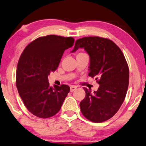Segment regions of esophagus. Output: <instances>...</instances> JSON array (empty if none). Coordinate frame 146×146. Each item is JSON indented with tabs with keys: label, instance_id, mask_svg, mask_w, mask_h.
<instances>
[{
	"label": "esophagus",
	"instance_id": "1",
	"mask_svg": "<svg viewBox=\"0 0 146 146\" xmlns=\"http://www.w3.org/2000/svg\"><path fill=\"white\" fill-rule=\"evenodd\" d=\"M76 88H77V86H70V91H71V92H73V91L75 90Z\"/></svg>",
	"mask_w": 146,
	"mask_h": 146
}]
</instances>
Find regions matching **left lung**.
Here are the masks:
<instances>
[{
    "mask_svg": "<svg viewBox=\"0 0 146 146\" xmlns=\"http://www.w3.org/2000/svg\"><path fill=\"white\" fill-rule=\"evenodd\" d=\"M84 48L90 56L88 75L100 84L97 91L84 88L86 96L80 103L82 115L89 121L102 123L118 111L125 100L129 69L121 50L111 40L88 36L76 40L71 52Z\"/></svg>",
    "mask_w": 146,
    "mask_h": 146,
    "instance_id": "left-lung-1",
    "label": "left lung"
}]
</instances>
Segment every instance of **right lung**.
<instances>
[{
  "instance_id": "add662e5",
  "label": "right lung",
  "mask_w": 146,
  "mask_h": 146,
  "mask_svg": "<svg viewBox=\"0 0 146 146\" xmlns=\"http://www.w3.org/2000/svg\"><path fill=\"white\" fill-rule=\"evenodd\" d=\"M74 38L55 35L40 36L25 48L17 66V91L28 110L39 118H49L59 111L70 87L50 86L48 77L58 68L63 54Z\"/></svg>"
}]
</instances>
